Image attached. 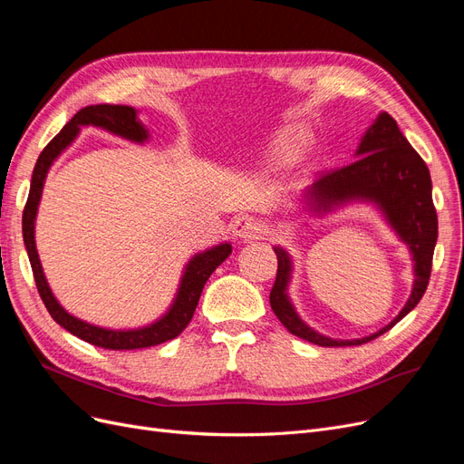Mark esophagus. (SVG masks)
I'll list each match as a JSON object with an SVG mask.
<instances>
[{"label": "esophagus", "mask_w": 464, "mask_h": 464, "mask_svg": "<svg viewBox=\"0 0 464 464\" xmlns=\"http://www.w3.org/2000/svg\"><path fill=\"white\" fill-rule=\"evenodd\" d=\"M231 233L235 238H241V241H250V238H256L260 233V226L256 218L252 216H243L237 218L231 223Z\"/></svg>", "instance_id": "obj_1"}]
</instances>
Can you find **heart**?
Here are the masks:
<instances>
[{
  "label": "heart",
  "instance_id": "1",
  "mask_svg": "<svg viewBox=\"0 0 464 464\" xmlns=\"http://www.w3.org/2000/svg\"><path fill=\"white\" fill-rule=\"evenodd\" d=\"M306 146V134L296 130L281 132L276 140V152L281 156H295Z\"/></svg>",
  "mask_w": 464,
  "mask_h": 464
}]
</instances>
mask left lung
Instances as JSON below:
<instances>
[{"label": "left lung", "mask_w": 464, "mask_h": 464, "mask_svg": "<svg viewBox=\"0 0 464 464\" xmlns=\"http://www.w3.org/2000/svg\"><path fill=\"white\" fill-rule=\"evenodd\" d=\"M349 166L325 173L318 181L304 188L298 198L301 210L314 218L332 214L351 204H370L378 210L390 229L405 245L412 258V291L405 306L382 330L358 339H332L310 327L301 316L289 296L293 279V258L279 245L277 277L270 293V304L279 322L304 341L320 347H349L362 345L380 337L407 316L420 303L428 287L433 248L438 241V216L431 200V179L424 160L402 137L395 119L385 111L378 113L373 123L361 137Z\"/></svg>", "instance_id": "1"}]
</instances>
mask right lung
I'll return each mask as SVG.
<instances>
[{
    "mask_svg": "<svg viewBox=\"0 0 464 464\" xmlns=\"http://www.w3.org/2000/svg\"><path fill=\"white\" fill-rule=\"evenodd\" d=\"M82 127H96L134 144H144L150 140V130H148L140 121L139 110H134L130 106H108V103H100V106H88L81 110L62 130H59L57 137L44 148L33 171L31 192H28V200L23 212L24 248L33 266L38 293L44 304H46L50 316L59 325L65 327L69 334L81 337L82 341L91 343V345L111 351H132L160 345V343L175 339L188 325L194 310H197L198 298L202 295L208 277H210L216 272V267L229 256L233 250L231 243H219L216 246L192 254L190 260L183 267V274L181 279H179V287L169 308L150 324L140 327H129V330H113V327H102L72 316V314L67 312L62 306V303L57 301L50 289L46 276H44V267L36 250L34 229L38 206L48 171L53 166V161L77 140Z\"/></svg>",
    "mask_w": 464,
    "mask_h": 464,
    "instance_id": "1",
    "label": "right lung"
}]
</instances>
